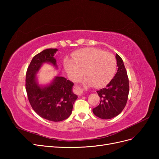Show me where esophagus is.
<instances>
[{
	"mask_svg": "<svg viewBox=\"0 0 159 159\" xmlns=\"http://www.w3.org/2000/svg\"><path fill=\"white\" fill-rule=\"evenodd\" d=\"M74 91L77 95L80 96L83 94L84 89H81L80 87H79V86L75 85V86H74Z\"/></svg>",
	"mask_w": 159,
	"mask_h": 159,
	"instance_id": "obj_1",
	"label": "esophagus"
}]
</instances>
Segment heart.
Segmentation results:
<instances>
[{
    "label": "heart",
    "mask_w": 159,
    "mask_h": 159,
    "mask_svg": "<svg viewBox=\"0 0 159 159\" xmlns=\"http://www.w3.org/2000/svg\"><path fill=\"white\" fill-rule=\"evenodd\" d=\"M64 67L71 80L80 78L84 71L87 74L83 80L85 84L102 87L112 79L116 69V60L109 52L87 48L75 52L72 59L65 58Z\"/></svg>",
    "instance_id": "heart-1"
}]
</instances>
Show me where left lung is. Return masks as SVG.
<instances>
[{"mask_svg": "<svg viewBox=\"0 0 159 159\" xmlns=\"http://www.w3.org/2000/svg\"><path fill=\"white\" fill-rule=\"evenodd\" d=\"M118 70L114 78L105 88L97 91L100 103L93 109L99 118L110 119L117 116L125 108L129 91V78L123 61L118 54L115 56Z\"/></svg>", "mask_w": 159, "mask_h": 159, "instance_id": "left-lung-1", "label": "left lung"}]
</instances>
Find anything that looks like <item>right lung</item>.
<instances>
[{"mask_svg": "<svg viewBox=\"0 0 159 159\" xmlns=\"http://www.w3.org/2000/svg\"><path fill=\"white\" fill-rule=\"evenodd\" d=\"M56 48L43 50L33 57L28 67L26 90L34 111L40 116L51 121H61L68 118L78 96L74 93V83L61 76H56L50 84L40 85L36 74L43 64L48 63L57 68L54 57Z\"/></svg>", "mask_w": 159, "mask_h": 159, "instance_id": "1", "label": "right lung"}]
</instances>
